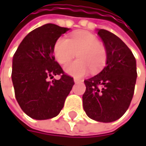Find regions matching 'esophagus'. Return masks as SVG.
<instances>
[{
	"mask_svg": "<svg viewBox=\"0 0 146 146\" xmlns=\"http://www.w3.org/2000/svg\"><path fill=\"white\" fill-rule=\"evenodd\" d=\"M73 80H74L75 83H78V82H82V81H83L82 79H79V78H74Z\"/></svg>",
	"mask_w": 146,
	"mask_h": 146,
	"instance_id": "1",
	"label": "esophagus"
}]
</instances>
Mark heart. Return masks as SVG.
Segmentation results:
<instances>
[{"mask_svg": "<svg viewBox=\"0 0 146 146\" xmlns=\"http://www.w3.org/2000/svg\"><path fill=\"white\" fill-rule=\"evenodd\" d=\"M53 53L61 64H65L73 59L77 53V60L64 67L65 72L73 77L79 78L91 71L99 72L106 63V48L98 38L85 31H77L69 39L61 37L54 44Z\"/></svg>", "mask_w": 146, "mask_h": 146, "instance_id": "1", "label": "heart"}]
</instances>
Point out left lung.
I'll return each instance as SVG.
<instances>
[{
    "label": "left lung",
    "instance_id": "obj_1",
    "mask_svg": "<svg viewBox=\"0 0 146 146\" xmlns=\"http://www.w3.org/2000/svg\"><path fill=\"white\" fill-rule=\"evenodd\" d=\"M97 34L106 50V66L84 80L83 106L91 119L111 123L120 118L131 103L137 78L136 61L130 49L117 35L106 29H99Z\"/></svg>",
    "mask_w": 146,
    "mask_h": 146
}]
</instances>
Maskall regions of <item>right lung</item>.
Wrapping results in <instances>:
<instances>
[{
  "label": "right lung",
  "instance_id": "1",
  "mask_svg": "<svg viewBox=\"0 0 146 146\" xmlns=\"http://www.w3.org/2000/svg\"><path fill=\"white\" fill-rule=\"evenodd\" d=\"M68 30L46 23L29 33L13 55L15 96L21 109L34 119L56 117L74 84L73 78L64 73L53 55L56 41ZM56 75L60 80H48Z\"/></svg>",
  "mask_w": 146,
  "mask_h": 146
}]
</instances>
